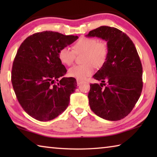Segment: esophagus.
<instances>
[{
    "label": "esophagus",
    "mask_w": 157,
    "mask_h": 157,
    "mask_svg": "<svg viewBox=\"0 0 157 157\" xmlns=\"http://www.w3.org/2000/svg\"><path fill=\"white\" fill-rule=\"evenodd\" d=\"M84 82V80H82V79H77V84L79 86L81 84H82Z\"/></svg>",
    "instance_id": "obj_1"
}]
</instances>
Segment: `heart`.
Listing matches in <instances>:
<instances>
[{"label": "heart", "instance_id": "1", "mask_svg": "<svg viewBox=\"0 0 157 157\" xmlns=\"http://www.w3.org/2000/svg\"><path fill=\"white\" fill-rule=\"evenodd\" d=\"M84 53L82 65H75L68 71L71 77L84 79L94 72V66L101 67L107 60L108 46L105 42L98 41L94 37L82 36L73 46V50L68 46L63 47L58 53L60 62L71 66L75 58V54Z\"/></svg>", "mask_w": 157, "mask_h": 157}]
</instances>
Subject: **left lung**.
<instances>
[{
  "label": "left lung",
  "instance_id": "8db88e82",
  "mask_svg": "<svg viewBox=\"0 0 157 157\" xmlns=\"http://www.w3.org/2000/svg\"><path fill=\"white\" fill-rule=\"evenodd\" d=\"M86 36L102 39L108 46L107 60L93 76L102 83L90 84V107L105 120H121L134 107L143 89V68L136 47L125 33L109 26L90 31Z\"/></svg>",
  "mask_w": 157,
  "mask_h": 157
}]
</instances>
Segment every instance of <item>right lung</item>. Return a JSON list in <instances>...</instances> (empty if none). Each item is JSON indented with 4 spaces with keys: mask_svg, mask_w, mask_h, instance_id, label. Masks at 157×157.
Returning a JSON list of instances; mask_svg holds the SVG:
<instances>
[{
    "mask_svg": "<svg viewBox=\"0 0 157 157\" xmlns=\"http://www.w3.org/2000/svg\"><path fill=\"white\" fill-rule=\"evenodd\" d=\"M78 39L44 31L28 36L18 48L12 65L13 89L23 110L36 120L51 121L68 107L77 82L63 78L67 71L58 53Z\"/></svg>",
    "mask_w": 157,
    "mask_h": 157,
    "instance_id": "obj_1",
    "label": "right lung"
}]
</instances>
